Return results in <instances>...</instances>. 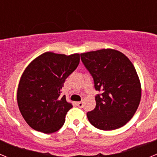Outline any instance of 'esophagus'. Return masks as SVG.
Instances as JSON below:
<instances>
[{"instance_id": "1", "label": "esophagus", "mask_w": 157, "mask_h": 157, "mask_svg": "<svg viewBox=\"0 0 157 157\" xmlns=\"http://www.w3.org/2000/svg\"><path fill=\"white\" fill-rule=\"evenodd\" d=\"M77 105H78V107H79V108H82V107H83V102H82V101H79V102H77Z\"/></svg>"}]
</instances>
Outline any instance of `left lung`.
Masks as SVG:
<instances>
[{
	"mask_svg": "<svg viewBox=\"0 0 157 157\" xmlns=\"http://www.w3.org/2000/svg\"><path fill=\"white\" fill-rule=\"evenodd\" d=\"M81 59L94 78L96 107L87 112L97 128L112 130L123 127L134 116L140 104L141 87L137 71L120 51L103 48L81 53Z\"/></svg>",
	"mask_w": 157,
	"mask_h": 157,
	"instance_id": "left-lung-1",
	"label": "left lung"
}]
</instances>
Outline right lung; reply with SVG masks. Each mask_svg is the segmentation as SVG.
Masks as SVG:
<instances>
[{
  "label": "right lung",
  "mask_w": 157,
  "mask_h": 157,
  "mask_svg": "<svg viewBox=\"0 0 157 157\" xmlns=\"http://www.w3.org/2000/svg\"><path fill=\"white\" fill-rule=\"evenodd\" d=\"M80 55L45 52L33 59L23 71L17 103L25 121L34 130L51 134L59 130L72 105L60 97L65 79L77 68Z\"/></svg>",
  "instance_id": "obj_1"
}]
</instances>
